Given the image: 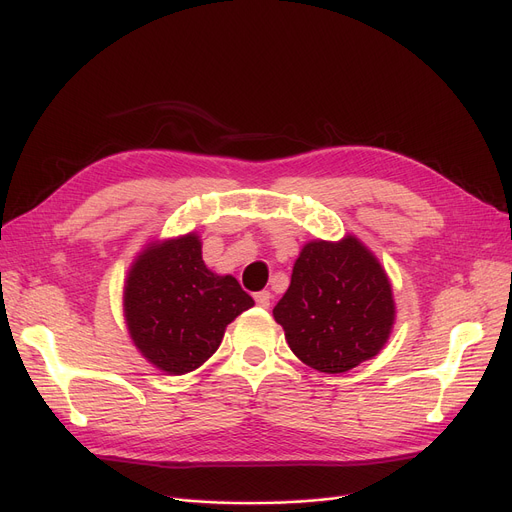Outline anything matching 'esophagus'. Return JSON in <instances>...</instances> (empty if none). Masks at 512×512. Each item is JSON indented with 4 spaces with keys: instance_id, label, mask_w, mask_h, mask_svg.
Returning a JSON list of instances; mask_svg holds the SVG:
<instances>
[{
    "instance_id": "esophagus-1",
    "label": "esophagus",
    "mask_w": 512,
    "mask_h": 512,
    "mask_svg": "<svg viewBox=\"0 0 512 512\" xmlns=\"http://www.w3.org/2000/svg\"><path fill=\"white\" fill-rule=\"evenodd\" d=\"M253 299H255L257 307L267 309V307H270V303H272V292L270 290H259V292L253 294Z\"/></svg>"
}]
</instances>
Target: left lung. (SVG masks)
<instances>
[{"mask_svg":"<svg viewBox=\"0 0 512 512\" xmlns=\"http://www.w3.org/2000/svg\"><path fill=\"white\" fill-rule=\"evenodd\" d=\"M394 315L384 267L351 234L338 242H307L274 307L290 351L324 373H344L378 355Z\"/></svg>","mask_w":512,"mask_h":512,"instance_id":"1","label":"left lung"}]
</instances>
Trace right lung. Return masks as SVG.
Masks as SVG:
<instances>
[{"label":"right lung","mask_w":512,"mask_h":512,"mask_svg":"<svg viewBox=\"0 0 512 512\" xmlns=\"http://www.w3.org/2000/svg\"><path fill=\"white\" fill-rule=\"evenodd\" d=\"M253 305L236 278L207 270L195 232L151 242L124 284V317L134 346L170 375L201 367L218 351L230 321Z\"/></svg>","instance_id":"add662e5"}]
</instances>
